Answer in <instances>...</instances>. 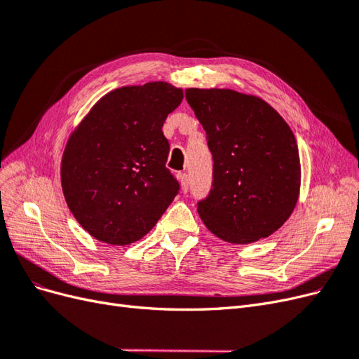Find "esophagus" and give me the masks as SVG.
Wrapping results in <instances>:
<instances>
[{
    "label": "esophagus",
    "instance_id": "esophagus-1",
    "mask_svg": "<svg viewBox=\"0 0 359 359\" xmlns=\"http://www.w3.org/2000/svg\"><path fill=\"white\" fill-rule=\"evenodd\" d=\"M178 180H180V184H181V190L184 193H187V190H189V177L186 175V173H178Z\"/></svg>",
    "mask_w": 359,
    "mask_h": 359
}]
</instances>
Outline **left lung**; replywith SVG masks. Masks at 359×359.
<instances>
[{
  "mask_svg": "<svg viewBox=\"0 0 359 359\" xmlns=\"http://www.w3.org/2000/svg\"><path fill=\"white\" fill-rule=\"evenodd\" d=\"M208 137L212 189L198 203L220 240L250 244L278 231L299 198L301 163L289 124L260 97L229 88H187Z\"/></svg>",
  "mask_w": 359,
  "mask_h": 359,
  "instance_id": "1",
  "label": "left lung"
}]
</instances>
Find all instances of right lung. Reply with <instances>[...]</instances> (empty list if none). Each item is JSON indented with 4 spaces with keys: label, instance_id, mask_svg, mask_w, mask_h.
Segmentation results:
<instances>
[{
    "label": "right lung",
    "instance_id": "obj_1",
    "mask_svg": "<svg viewBox=\"0 0 359 359\" xmlns=\"http://www.w3.org/2000/svg\"><path fill=\"white\" fill-rule=\"evenodd\" d=\"M182 97V88L163 81L121 86L103 95L69 136L62 193L95 240L112 245L140 240L177 196L161 127Z\"/></svg>",
    "mask_w": 359,
    "mask_h": 359
}]
</instances>
